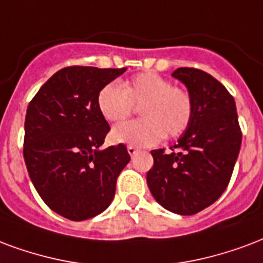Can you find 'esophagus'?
Listing matches in <instances>:
<instances>
[{
  "label": "esophagus",
  "instance_id": "esophagus-1",
  "mask_svg": "<svg viewBox=\"0 0 263 263\" xmlns=\"http://www.w3.org/2000/svg\"><path fill=\"white\" fill-rule=\"evenodd\" d=\"M126 151H128V153H129L131 156H134V155H137L138 153L137 147L132 146V145H128V146H126Z\"/></svg>",
  "mask_w": 263,
  "mask_h": 263
}]
</instances>
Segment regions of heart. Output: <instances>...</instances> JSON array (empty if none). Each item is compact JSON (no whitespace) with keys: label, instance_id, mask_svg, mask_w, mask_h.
Returning a JSON list of instances; mask_svg holds the SVG:
<instances>
[{"label":"heart","instance_id":"b5f03b06","mask_svg":"<svg viewBox=\"0 0 263 263\" xmlns=\"http://www.w3.org/2000/svg\"><path fill=\"white\" fill-rule=\"evenodd\" d=\"M97 108L108 122L125 121L134 106L143 118L116 126L111 139L117 143L152 146L163 138H178L194 116V100L186 89L174 86L156 72H141L120 85L110 82L97 93Z\"/></svg>","mask_w":263,"mask_h":263}]
</instances>
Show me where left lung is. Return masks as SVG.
<instances>
[{
    "instance_id": "obj_1",
    "label": "left lung",
    "mask_w": 263,
    "mask_h": 263,
    "mask_svg": "<svg viewBox=\"0 0 263 263\" xmlns=\"http://www.w3.org/2000/svg\"><path fill=\"white\" fill-rule=\"evenodd\" d=\"M173 77L188 87L194 116L171 152L152 151L147 186L164 209L191 216L215 203L230 182L241 146L234 97L217 79L196 68Z\"/></svg>"
}]
</instances>
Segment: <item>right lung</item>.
<instances>
[{
	"instance_id": "obj_1",
	"label": "right lung",
	"mask_w": 263,
	"mask_h": 263,
	"mask_svg": "<svg viewBox=\"0 0 263 263\" xmlns=\"http://www.w3.org/2000/svg\"><path fill=\"white\" fill-rule=\"evenodd\" d=\"M125 69L62 68L29 103L23 139L29 176L44 203L69 220L106 211L131 160L124 143L99 149L110 126L97 108V93Z\"/></svg>"
}]
</instances>
